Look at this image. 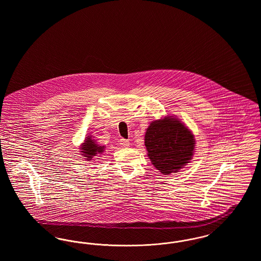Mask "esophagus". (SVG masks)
Returning a JSON list of instances; mask_svg holds the SVG:
<instances>
[{
  "label": "esophagus",
  "mask_w": 261,
  "mask_h": 261,
  "mask_svg": "<svg viewBox=\"0 0 261 261\" xmlns=\"http://www.w3.org/2000/svg\"><path fill=\"white\" fill-rule=\"evenodd\" d=\"M119 143H120L121 147H123V148H128L130 146V142L128 140H126V139H121L119 141Z\"/></svg>",
  "instance_id": "1"
}]
</instances>
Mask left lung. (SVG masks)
<instances>
[{
    "mask_svg": "<svg viewBox=\"0 0 261 261\" xmlns=\"http://www.w3.org/2000/svg\"><path fill=\"white\" fill-rule=\"evenodd\" d=\"M145 146L151 164L164 175L176 173L191 162L196 149L193 132L176 116H165L149 123Z\"/></svg>",
    "mask_w": 261,
    "mask_h": 261,
    "instance_id": "left-lung-1",
    "label": "left lung"
}]
</instances>
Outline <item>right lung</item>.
I'll return each mask as SVG.
<instances>
[{"label":"right lung","mask_w":261,"mask_h":261,"mask_svg":"<svg viewBox=\"0 0 261 261\" xmlns=\"http://www.w3.org/2000/svg\"><path fill=\"white\" fill-rule=\"evenodd\" d=\"M106 147L100 146L97 140H95L92 135L87 136L84 140V143H82L80 147V154L84 156L87 162L94 161V156H99L98 154H101L105 151Z\"/></svg>","instance_id":"right-lung-1"}]
</instances>
